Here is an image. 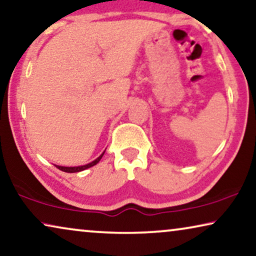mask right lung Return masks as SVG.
I'll return each instance as SVG.
<instances>
[{
	"label": "right lung",
	"mask_w": 256,
	"mask_h": 256,
	"mask_svg": "<svg viewBox=\"0 0 256 256\" xmlns=\"http://www.w3.org/2000/svg\"><path fill=\"white\" fill-rule=\"evenodd\" d=\"M103 154H104V152L100 154V156L97 158L96 160H94L92 162H90V164H84V166H78V167H61V166H56V167L58 168V169H60V170H62V172H81V170H84V169H87V168H90V167H92V166H95L96 164H98V161L102 159V156H103Z\"/></svg>",
	"instance_id": "add662e5"
}]
</instances>
